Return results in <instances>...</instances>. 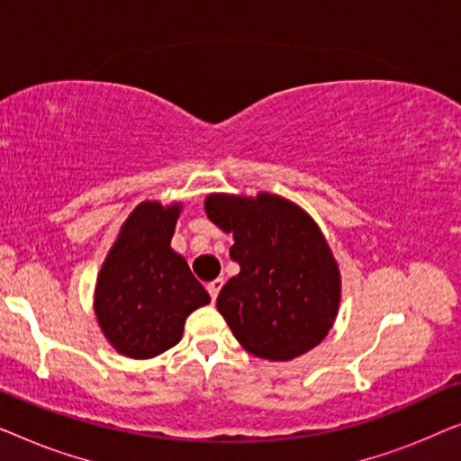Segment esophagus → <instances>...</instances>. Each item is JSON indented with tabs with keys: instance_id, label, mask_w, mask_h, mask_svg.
Wrapping results in <instances>:
<instances>
[{
	"instance_id": "1",
	"label": "esophagus",
	"mask_w": 461,
	"mask_h": 461,
	"mask_svg": "<svg viewBox=\"0 0 461 461\" xmlns=\"http://www.w3.org/2000/svg\"><path fill=\"white\" fill-rule=\"evenodd\" d=\"M222 285H224L222 279H213L212 283H207V292H210L212 300L218 298V294H220V289H222Z\"/></svg>"
}]
</instances>
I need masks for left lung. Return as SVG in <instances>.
<instances>
[{
	"mask_svg": "<svg viewBox=\"0 0 461 461\" xmlns=\"http://www.w3.org/2000/svg\"><path fill=\"white\" fill-rule=\"evenodd\" d=\"M207 218L235 245L239 275L218 294V311L251 355L289 361L314 348L339 304V270L304 210L276 194H210Z\"/></svg>",
	"mask_w": 461,
	"mask_h": 461,
	"instance_id": "obj_1",
	"label": "left lung"
}]
</instances>
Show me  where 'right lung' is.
Listing matches in <instances>:
<instances>
[{
  "label": "right lung",
  "instance_id": "obj_1",
  "mask_svg": "<svg viewBox=\"0 0 461 461\" xmlns=\"http://www.w3.org/2000/svg\"><path fill=\"white\" fill-rule=\"evenodd\" d=\"M180 205L144 201L130 213L96 283L98 323L117 352L150 358L180 342L185 321L210 294L169 248Z\"/></svg>",
  "mask_w": 461,
  "mask_h": 461
}]
</instances>
